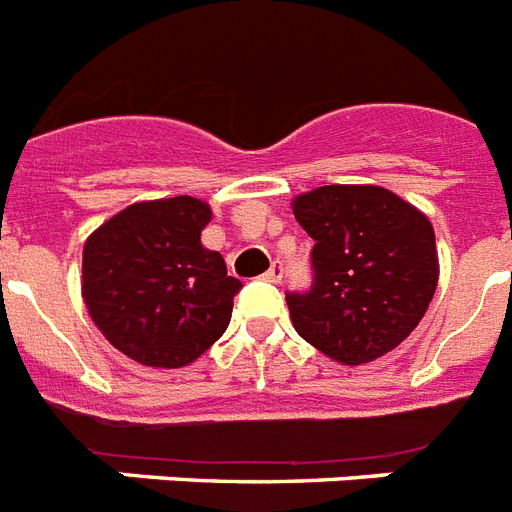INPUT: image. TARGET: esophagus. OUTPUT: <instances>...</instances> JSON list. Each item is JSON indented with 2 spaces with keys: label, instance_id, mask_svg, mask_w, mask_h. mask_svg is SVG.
Returning a JSON list of instances; mask_svg holds the SVG:
<instances>
[{
  "label": "esophagus",
  "instance_id": "34e87169",
  "mask_svg": "<svg viewBox=\"0 0 512 512\" xmlns=\"http://www.w3.org/2000/svg\"><path fill=\"white\" fill-rule=\"evenodd\" d=\"M282 277H285V269H282V264L280 261H275V264H272V269H269L267 275H264V280L267 282H282Z\"/></svg>",
  "mask_w": 512,
  "mask_h": 512
}]
</instances>
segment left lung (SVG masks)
I'll use <instances>...</instances> for the list:
<instances>
[{"instance_id": "1", "label": "left lung", "mask_w": 512, "mask_h": 512, "mask_svg": "<svg viewBox=\"0 0 512 512\" xmlns=\"http://www.w3.org/2000/svg\"><path fill=\"white\" fill-rule=\"evenodd\" d=\"M314 240V282L285 293L296 333L341 365L396 349L423 320L439 282L423 211L378 185H325L293 200Z\"/></svg>"}]
</instances>
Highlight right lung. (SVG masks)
<instances>
[{
    "mask_svg": "<svg viewBox=\"0 0 512 512\" xmlns=\"http://www.w3.org/2000/svg\"><path fill=\"white\" fill-rule=\"evenodd\" d=\"M208 203L190 195L142 200L100 224L84 243L81 296L102 335L134 362L185 367L230 325L243 285L200 232Z\"/></svg>",
    "mask_w": 512,
    "mask_h": 512,
    "instance_id": "1",
    "label": "right lung"
}]
</instances>
